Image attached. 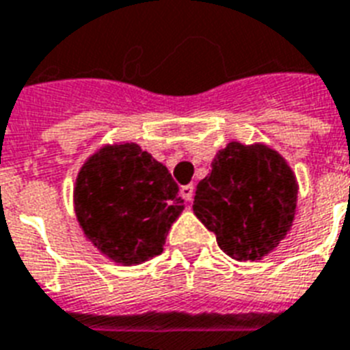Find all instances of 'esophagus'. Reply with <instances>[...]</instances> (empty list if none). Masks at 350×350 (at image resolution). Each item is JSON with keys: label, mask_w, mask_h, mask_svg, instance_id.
Wrapping results in <instances>:
<instances>
[{"label": "esophagus", "mask_w": 350, "mask_h": 350, "mask_svg": "<svg viewBox=\"0 0 350 350\" xmlns=\"http://www.w3.org/2000/svg\"><path fill=\"white\" fill-rule=\"evenodd\" d=\"M180 194L183 196V200H185V202H193V196H194V185H193V183H189V185L181 187Z\"/></svg>", "instance_id": "1"}]
</instances>
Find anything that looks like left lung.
Wrapping results in <instances>:
<instances>
[{
	"mask_svg": "<svg viewBox=\"0 0 350 350\" xmlns=\"http://www.w3.org/2000/svg\"><path fill=\"white\" fill-rule=\"evenodd\" d=\"M295 200V176L277 152L229 143L196 185L193 209L226 255L257 260L284 239Z\"/></svg>",
	"mask_w": 350,
	"mask_h": 350,
	"instance_id": "left-lung-1",
	"label": "left lung"
}]
</instances>
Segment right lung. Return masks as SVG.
<instances>
[{
    "label": "right lung",
    "instance_id": "right-lung-1",
    "mask_svg": "<svg viewBox=\"0 0 350 350\" xmlns=\"http://www.w3.org/2000/svg\"><path fill=\"white\" fill-rule=\"evenodd\" d=\"M181 209L183 200L167 167L135 143L104 146L77 178L80 226L116 262L139 264L161 255Z\"/></svg>",
    "mask_w": 350,
    "mask_h": 350
}]
</instances>
